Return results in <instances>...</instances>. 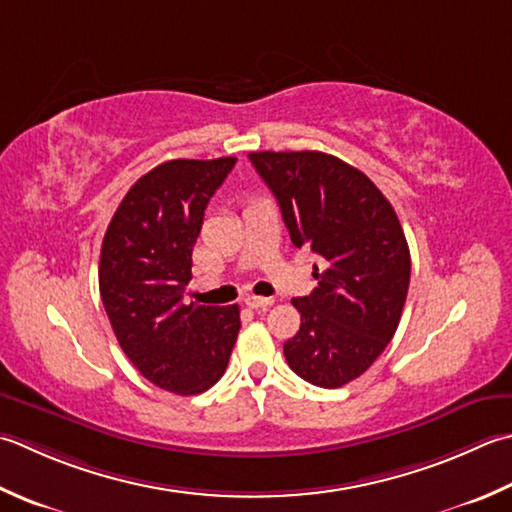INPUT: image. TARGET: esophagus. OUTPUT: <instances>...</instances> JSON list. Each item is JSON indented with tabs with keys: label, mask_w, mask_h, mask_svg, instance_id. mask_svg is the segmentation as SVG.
<instances>
[{
	"label": "esophagus",
	"mask_w": 512,
	"mask_h": 512,
	"mask_svg": "<svg viewBox=\"0 0 512 512\" xmlns=\"http://www.w3.org/2000/svg\"><path fill=\"white\" fill-rule=\"evenodd\" d=\"M244 302L248 308H255V310H266L273 306V299L270 297H257V295H246Z\"/></svg>",
	"instance_id": "34e87169"
}]
</instances>
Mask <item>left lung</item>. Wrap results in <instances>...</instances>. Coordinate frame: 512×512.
Masks as SVG:
<instances>
[{
  "label": "left lung",
  "instance_id": "8db88e82",
  "mask_svg": "<svg viewBox=\"0 0 512 512\" xmlns=\"http://www.w3.org/2000/svg\"><path fill=\"white\" fill-rule=\"evenodd\" d=\"M275 195L295 248H310L317 288L293 299L302 315L284 344L288 366L319 388L353 382L384 353L402 319L410 250L393 206L370 179L319 150L250 153Z\"/></svg>",
  "mask_w": 512,
  "mask_h": 512
}]
</instances>
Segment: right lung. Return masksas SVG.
Returning a JSON list of instances; mask_svg holds the SVG:
<instances>
[{
    "label": "right lung",
    "instance_id": "1",
    "mask_svg": "<svg viewBox=\"0 0 512 512\" xmlns=\"http://www.w3.org/2000/svg\"><path fill=\"white\" fill-rule=\"evenodd\" d=\"M237 157L170 159L130 186L99 257V295L119 346L148 382L204 393L226 373L239 306L184 304L204 210Z\"/></svg>",
    "mask_w": 512,
    "mask_h": 512
}]
</instances>
